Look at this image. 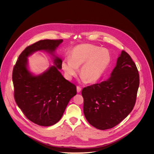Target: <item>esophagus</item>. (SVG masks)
Here are the masks:
<instances>
[{"instance_id": "1", "label": "esophagus", "mask_w": 154, "mask_h": 154, "mask_svg": "<svg viewBox=\"0 0 154 154\" xmlns=\"http://www.w3.org/2000/svg\"><path fill=\"white\" fill-rule=\"evenodd\" d=\"M76 89H77V92L79 93V92L81 91L82 88H81L80 87H79V86H77V87H76Z\"/></svg>"}]
</instances>
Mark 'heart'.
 Here are the masks:
<instances>
[{
    "mask_svg": "<svg viewBox=\"0 0 154 154\" xmlns=\"http://www.w3.org/2000/svg\"><path fill=\"white\" fill-rule=\"evenodd\" d=\"M110 61V53L107 49L93 44H79L71 50L69 57L63 59L62 67L68 79L76 75L80 67L82 81L92 84L101 78Z\"/></svg>",
    "mask_w": 154,
    "mask_h": 154,
    "instance_id": "b5f03b06",
    "label": "heart"
}]
</instances>
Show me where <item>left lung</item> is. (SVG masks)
Instances as JSON below:
<instances>
[{"mask_svg":"<svg viewBox=\"0 0 154 154\" xmlns=\"http://www.w3.org/2000/svg\"><path fill=\"white\" fill-rule=\"evenodd\" d=\"M139 86V75L130 55L123 50L110 78L83 88L84 113L100 130L111 129L132 111Z\"/></svg>","mask_w":154,"mask_h":154,"instance_id":"left-lung-1","label":"left lung"}]
</instances>
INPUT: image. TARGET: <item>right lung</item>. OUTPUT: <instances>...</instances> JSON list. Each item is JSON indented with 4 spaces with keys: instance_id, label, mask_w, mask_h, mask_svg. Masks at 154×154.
Returning a JSON list of instances; mask_svg holds the SVG:
<instances>
[{
    "instance_id": "obj_1",
    "label": "right lung",
    "mask_w": 154,
    "mask_h": 154,
    "mask_svg": "<svg viewBox=\"0 0 154 154\" xmlns=\"http://www.w3.org/2000/svg\"><path fill=\"white\" fill-rule=\"evenodd\" d=\"M63 40L38 41L25 48L14 67V98L26 118L40 126H50L62 118L70 100L76 94V87L59 72L62 60L54 52ZM44 50L54 57V66L35 76L27 69V57Z\"/></svg>"
}]
</instances>
